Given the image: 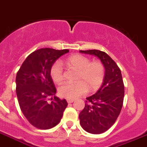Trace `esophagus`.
<instances>
[{"instance_id": "esophagus-1", "label": "esophagus", "mask_w": 147, "mask_h": 147, "mask_svg": "<svg viewBox=\"0 0 147 147\" xmlns=\"http://www.w3.org/2000/svg\"><path fill=\"white\" fill-rule=\"evenodd\" d=\"M74 100H75L74 99H67V102L69 103H72V102H74Z\"/></svg>"}]
</instances>
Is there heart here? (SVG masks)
Returning <instances> with one entry per match:
<instances>
[{"instance_id": "1", "label": "heart", "mask_w": 147, "mask_h": 147, "mask_svg": "<svg viewBox=\"0 0 147 147\" xmlns=\"http://www.w3.org/2000/svg\"><path fill=\"white\" fill-rule=\"evenodd\" d=\"M63 63L70 68L78 71L77 83H64L59 88V94L68 99H74L84 95L87 87L91 91L96 90L102 84L105 74V66L100 61H92L81 54H74L65 59ZM50 76L56 84L63 80V69L61 63L57 61L51 66Z\"/></svg>"}]
</instances>
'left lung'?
Segmentation results:
<instances>
[{
    "mask_svg": "<svg viewBox=\"0 0 147 147\" xmlns=\"http://www.w3.org/2000/svg\"><path fill=\"white\" fill-rule=\"evenodd\" d=\"M80 52L96 56L105 66L102 86L94 95L86 98L85 107L79 114L83 129L99 134L113 126L122 110L125 95L122 74L117 63L104 51L93 49Z\"/></svg>",
    "mask_w": 147,
    "mask_h": 147,
    "instance_id": "obj_1",
    "label": "left lung"
}]
</instances>
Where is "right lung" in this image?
Instances as JSON below:
<instances>
[{"instance_id": "right-lung-1", "label": "right lung", "mask_w": 147, "mask_h": 147, "mask_svg": "<svg viewBox=\"0 0 147 147\" xmlns=\"http://www.w3.org/2000/svg\"><path fill=\"white\" fill-rule=\"evenodd\" d=\"M69 51L50 48L33 51L17 73L16 93L20 107L29 122L38 129H51L58 125L68 105L66 100L54 96L57 89L50 76V69ZM50 96H54V99L49 103Z\"/></svg>"}]
</instances>
